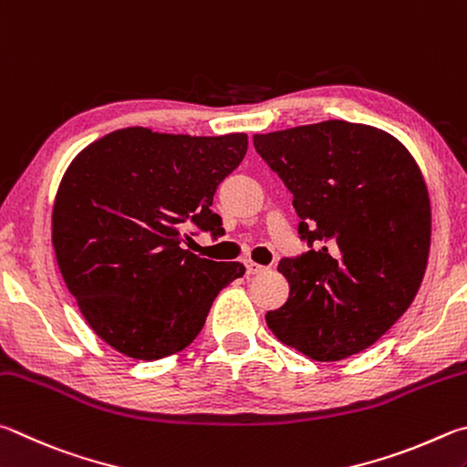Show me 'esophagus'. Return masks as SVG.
I'll return each instance as SVG.
<instances>
[{"label": "esophagus", "instance_id": "34e87169", "mask_svg": "<svg viewBox=\"0 0 467 467\" xmlns=\"http://www.w3.org/2000/svg\"><path fill=\"white\" fill-rule=\"evenodd\" d=\"M265 271H266V266L254 263V260H248V263H246V273L248 275H260V273H265Z\"/></svg>", "mask_w": 467, "mask_h": 467}]
</instances>
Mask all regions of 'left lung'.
Masks as SVG:
<instances>
[{"mask_svg": "<svg viewBox=\"0 0 467 467\" xmlns=\"http://www.w3.org/2000/svg\"><path fill=\"white\" fill-rule=\"evenodd\" d=\"M293 194L309 250L283 258L285 306L266 314L283 345L342 361L378 342L420 289L431 250L422 171L394 135L324 120L254 135Z\"/></svg>", "mask_w": 467, "mask_h": 467, "instance_id": "8db88e82", "label": "left lung"}]
</instances>
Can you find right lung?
Masks as SVG:
<instances>
[{
    "mask_svg": "<svg viewBox=\"0 0 467 467\" xmlns=\"http://www.w3.org/2000/svg\"><path fill=\"white\" fill-rule=\"evenodd\" d=\"M246 150V133L127 127L73 158L51 238L65 285L106 345L139 361L180 353L199 337L217 293L246 273L180 246L191 225L223 234L213 194Z\"/></svg>",
    "mask_w": 467,
    "mask_h": 467,
    "instance_id": "1",
    "label": "right lung"
}]
</instances>
